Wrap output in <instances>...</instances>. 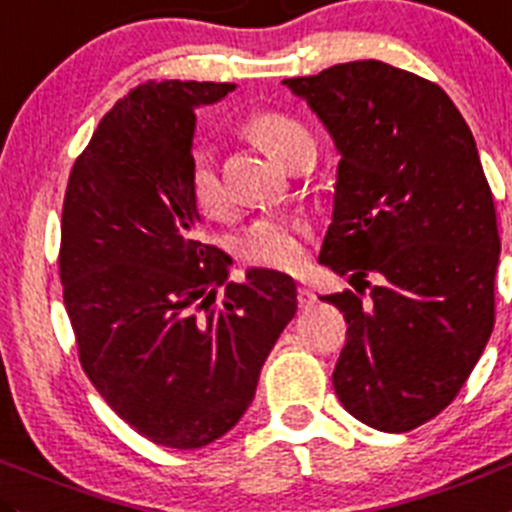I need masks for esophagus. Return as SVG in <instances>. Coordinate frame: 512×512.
I'll return each mask as SVG.
<instances>
[{"label": "esophagus", "instance_id": "esophagus-1", "mask_svg": "<svg viewBox=\"0 0 512 512\" xmlns=\"http://www.w3.org/2000/svg\"><path fill=\"white\" fill-rule=\"evenodd\" d=\"M296 301H299L301 309H311V306L316 304V296L314 291L306 289V286H299V289H296Z\"/></svg>", "mask_w": 512, "mask_h": 512}]
</instances>
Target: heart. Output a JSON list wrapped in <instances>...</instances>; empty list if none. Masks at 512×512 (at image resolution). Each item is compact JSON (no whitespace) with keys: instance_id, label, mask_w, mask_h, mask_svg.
Here are the masks:
<instances>
[{"instance_id":"obj_1","label":"heart","mask_w":512,"mask_h":512,"mask_svg":"<svg viewBox=\"0 0 512 512\" xmlns=\"http://www.w3.org/2000/svg\"><path fill=\"white\" fill-rule=\"evenodd\" d=\"M246 130L259 145L279 160H289L296 145L311 138L299 118L279 110H261L246 120ZM188 193L198 211L208 218H221L228 211L226 186L218 173L216 150L208 143H196L188 158ZM309 226L301 218L266 216L243 228L236 238V253L246 264L274 271H296L306 259Z\"/></svg>"}]
</instances>
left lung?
<instances>
[{"instance_id":"8db88e82","label":"left lung","mask_w":512,"mask_h":512,"mask_svg":"<svg viewBox=\"0 0 512 512\" xmlns=\"http://www.w3.org/2000/svg\"><path fill=\"white\" fill-rule=\"evenodd\" d=\"M284 85L342 153L319 261L357 294L321 296L349 324L334 392L364 425L410 432L457 397L495 324L500 236L475 138L440 85L377 60Z\"/></svg>"}]
</instances>
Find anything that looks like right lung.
<instances>
[{
    "label": "right lung",
    "instance_id": "1",
    "mask_svg": "<svg viewBox=\"0 0 512 512\" xmlns=\"http://www.w3.org/2000/svg\"><path fill=\"white\" fill-rule=\"evenodd\" d=\"M233 87H133L77 155L62 203V299L82 369L120 420L175 450L241 420L296 314L291 276L253 269L226 281L231 259L201 241L188 193L193 110Z\"/></svg>",
    "mask_w": 512,
    "mask_h": 512
}]
</instances>
